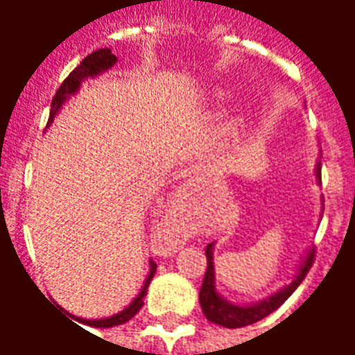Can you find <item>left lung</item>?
I'll use <instances>...</instances> for the list:
<instances>
[{
	"label": "left lung",
	"instance_id": "1",
	"mask_svg": "<svg viewBox=\"0 0 355 355\" xmlns=\"http://www.w3.org/2000/svg\"><path fill=\"white\" fill-rule=\"evenodd\" d=\"M313 177H315V184H321L320 159L315 163ZM321 209H323V198H321ZM321 215H323V211H321ZM205 254H207V272H205V277H203V283H201L200 289L201 310H203L205 318L211 323H216V325H223V327L228 329L245 327V325L257 323V321L264 320L266 315H270L274 310H277L295 293L298 285L302 283V279L306 277V274H308V270H310L313 262V247H308L304 257L298 262L297 272L291 275L289 283H285L283 287H279L275 293L268 295L262 300L241 304V302H232V300H228V298L220 295L218 289H216L215 259H213V254H215V243H209Z\"/></svg>",
	"mask_w": 355,
	"mask_h": 355
}]
</instances>
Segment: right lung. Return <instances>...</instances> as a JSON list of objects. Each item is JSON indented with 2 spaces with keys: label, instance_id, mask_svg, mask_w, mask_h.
<instances>
[{
  "label": "right lung",
  "instance_id": "add662e5",
  "mask_svg": "<svg viewBox=\"0 0 355 355\" xmlns=\"http://www.w3.org/2000/svg\"><path fill=\"white\" fill-rule=\"evenodd\" d=\"M117 62V57L116 55H112V51L110 49H98L91 53L87 58H83V62H81L76 70H73L68 78L64 80V83L58 87L57 94H55V98L51 102V116H49V121H47V127H49L53 121H55V117L58 116V112L64 108V104L72 96L80 93L81 85H83V81L87 80H94V78H98L102 76L104 72H108L112 66ZM155 262L150 261V272H148L146 279L142 283V287H140V293L137 297L132 298L129 306H125L121 312L114 313V315H108V318H101V320H87V318H80V315H72L70 312H64L70 313V318H73L76 321H80L83 325H89V327H96V329H108V327H116V325H123L127 321L131 320L135 313L139 312L142 304H144V297H146L148 293V285L152 282V277L155 274ZM68 318V320H70ZM78 325V323H76Z\"/></svg>",
  "mask_w": 355,
  "mask_h": 355
}]
</instances>
